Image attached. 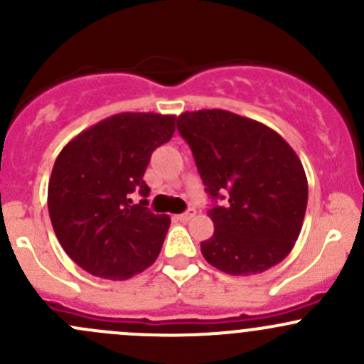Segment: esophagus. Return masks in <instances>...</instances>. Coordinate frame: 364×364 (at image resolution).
Returning <instances> with one entry per match:
<instances>
[{
	"label": "esophagus",
	"mask_w": 364,
	"mask_h": 364,
	"mask_svg": "<svg viewBox=\"0 0 364 364\" xmlns=\"http://www.w3.org/2000/svg\"><path fill=\"white\" fill-rule=\"evenodd\" d=\"M193 216H196V209L190 208V209H186L185 213H181V215H178V220L179 222H188V220H192Z\"/></svg>",
	"instance_id": "34e87169"
}]
</instances>
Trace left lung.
<instances>
[{
  "label": "left lung",
  "instance_id": "obj_1",
  "mask_svg": "<svg viewBox=\"0 0 364 364\" xmlns=\"http://www.w3.org/2000/svg\"><path fill=\"white\" fill-rule=\"evenodd\" d=\"M178 130L213 200L215 232L200 243L204 259L236 277L282 262L294 248L308 203L294 149L266 124L222 109L183 112Z\"/></svg>",
  "mask_w": 364,
  "mask_h": 364
}]
</instances>
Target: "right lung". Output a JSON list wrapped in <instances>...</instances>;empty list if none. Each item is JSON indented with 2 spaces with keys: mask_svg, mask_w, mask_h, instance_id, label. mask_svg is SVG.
I'll return each mask as SVG.
<instances>
[{
  "mask_svg": "<svg viewBox=\"0 0 364 364\" xmlns=\"http://www.w3.org/2000/svg\"><path fill=\"white\" fill-rule=\"evenodd\" d=\"M176 116L121 112L80 132L61 149L47 205L58 241L84 271L127 280L156 260L171 218L148 208L144 172L174 135ZM137 189L145 199L134 205Z\"/></svg>",
  "mask_w": 364,
  "mask_h": 364,
  "instance_id": "1",
  "label": "right lung"
}]
</instances>
